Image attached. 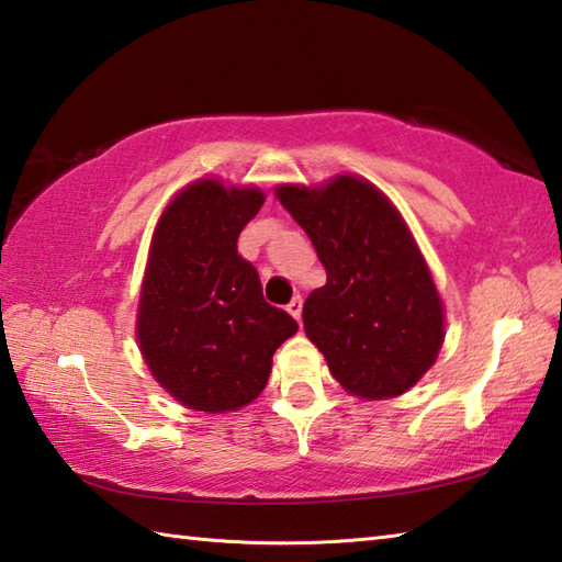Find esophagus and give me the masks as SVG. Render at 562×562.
<instances>
[{
	"instance_id": "34e87169",
	"label": "esophagus",
	"mask_w": 562,
	"mask_h": 562,
	"mask_svg": "<svg viewBox=\"0 0 562 562\" xmlns=\"http://www.w3.org/2000/svg\"><path fill=\"white\" fill-rule=\"evenodd\" d=\"M288 312L294 316V319H302V297L297 294V297H292V302L288 304Z\"/></svg>"
}]
</instances>
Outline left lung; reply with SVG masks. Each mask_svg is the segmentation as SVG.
Listing matches in <instances>:
<instances>
[{"label": "left lung", "instance_id": "obj_1", "mask_svg": "<svg viewBox=\"0 0 562 562\" xmlns=\"http://www.w3.org/2000/svg\"><path fill=\"white\" fill-rule=\"evenodd\" d=\"M274 193L326 270L302 319L331 375L369 401L405 393L440 353L445 316L403 216L371 181L351 175L312 189L282 183Z\"/></svg>", "mask_w": 562, "mask_h": 562}]
</instances>
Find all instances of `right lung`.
Listing matches in <instances>:
<instances>
[{
  "instance_id": "add662e5",
  "label": "right lung",
  "mask_w": 562,
  "mask_h": 562,
  "mask_svg": "<svg viewBox=\"0 0 562 562\" xmlns=\"http://www.w3.org/2000/svg\"><path fill=\"white\" fill-rule=\"evenodd\" d=\"M255 187L189 183L151 238L139 292L137 341L149 371L181 405L228 413L268 385L272 353L297 322L262 297L238 236L262 206Z\"/></svg>"
}]
</instances>
